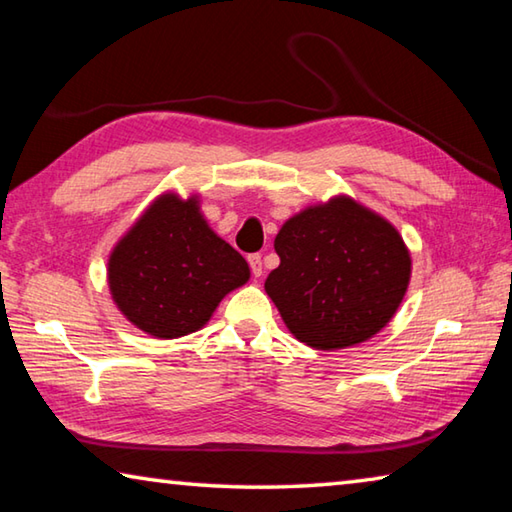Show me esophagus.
Masks as SVG:
<instances>
[{
  "mask_svg": "<svg viewBox=\"0 0 512 512\" xmlns=\"http://www.w3.org/2000/svg\"><path fill=\"white\" fill-rule=\"evenodd\" d=\"M248 264H250V271H253L255 277H262L264 273V266H262V255L255 253V255H248Z\"/></svg>",
  "mask_w": 512,
  "mask_h": 512,
  "instance_id": "34e87169",
  "label": "esophagus"
}]
</instances>
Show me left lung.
Masks as SVG:
<instances>
[{"instance_id": "left-lung-1", "label": "left lung", "mask_w": 512, "mask_h": 512, "mask_svg": "<svg viewBox=\"0 0 512 512\" xmlns=\"http://www.w3.org/2000/svg\"><path fill=\"white\" fill-rule=\"evenodd\" d=\"M280 266L264 289L289 332L316 350H343L381 332L411 282L395 225L348 194L307 205L275 237Z\"/></svg>"}]
</instances>
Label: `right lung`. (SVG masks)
Returning <instances> with one entry per match:
<instances>
[{
    "instance_id": "1",
    "label": "right lung",
    "mask_w": 512,
    "mask_h": 512,
    "mask_svg": "<svg viewBox=\"0 0 512 512\" xmlns=\"http://www.w3.org/2000/svg\"><path fill=\"white\" fill-rule=\"evenodd\" d=\"M248 280V262L210 228L198 194L153 198L108 255L112 302L153 339L198 332Z\"/></svg>"
}]
</instances>
